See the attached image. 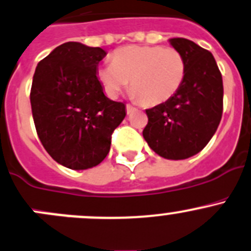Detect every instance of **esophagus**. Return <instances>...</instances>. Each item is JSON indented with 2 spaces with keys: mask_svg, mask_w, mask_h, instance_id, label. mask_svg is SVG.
Masks as SVG:
<instances>
[{
  "mask_svg": "<svg viewBox=\"0 0 251 251\" xmlns=\"http://www.w3.org/2000/svg\"><path fill=\"white\" fill-rule=\"evenodd\" d=\"M133 110H136L135 106L131 105V104H127V105H126V113H127V114H131V113H132Z\"/></svg>",
  "mask_w": 251,
  "mask_h": 251,
  "instance_id": "1",
  "label": "esophagus"
}]
</instances>
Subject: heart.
I'll use <instances>...</instances> for the list:
<instances>
[{"instance_id": "obj_1", "label": "heart", "mask_w": 251, "mask_h": 251, "mask_svg": "<svg viewBox=\"0 0 251 251\" xmlns=\"http://www.w3.org/2000/svg\"><path fill=\"white\" fill-rule=\"evenodd\" d=\"M111 62L97 71L106 96L118 98L131 82L132 97L141 98L146 105L170 100L181 88L186 75L184 55L174 48L125 46L113 53Z\"/></svg>"}]
</instances>
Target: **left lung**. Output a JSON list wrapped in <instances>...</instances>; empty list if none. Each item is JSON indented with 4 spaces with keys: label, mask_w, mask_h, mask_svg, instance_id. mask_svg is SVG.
I'll list each match as a JSON object with an SVG mask.
<instances>
[{
    "label": "left lung",
    "mask_w": 251,
    "mask_h": 251,
    "mask_svg": "<svg viewBox=\"0 0 251 251\" xmlns=\"http://www.w3.org/2000/svg\"><path fill=\"white\" fill-rule=\"evenodd\" d=\"M184 55L186 75L170 100L147 109L143 137L165 159H186L202 151L223 113V82L212 53L184 38L170 39Z\"/></svg>",
    "instance_id": "left-lung-1"
}]
</instances>
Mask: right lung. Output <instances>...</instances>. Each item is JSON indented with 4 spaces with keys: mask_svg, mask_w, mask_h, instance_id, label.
Instances as JSON below:
<instances>
[{
    "mask_svg": "<svg viewBox=\"0 0 251 251\" xmlns=\"http://www.w3.org/2000/svg\"><path fill=\"white\" fill-rule=\"evenodd\" d=\"M105 55L101 48L69 41L35 69L30 104L39 140L53 160L70 169L103 162L126 115L125 104L105 97L97 77Z\"/></svg>",
    "mask_w": 251,
    "mask_h": 251,
    "instance_id": "obj_1",
    "label": "right lung"
}]
</instances>
